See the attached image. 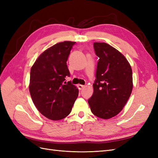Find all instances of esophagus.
Segmentation results:
<instances>
[{
    "mask_svg": "<svg viewBox=\"0 0 158 158\" xmlns=\"http://www.w3.org/2000/svg\"><path fill=\"white\" fill-rule=\"evenodd\" d=\"M77 88H78V89H79L81 90L83 88H84V85H81V84H78V85H77Z\"/></svg>",
    "mask_w": 158,
    "mask_h": 158,
    "instance_id": "1",
    "label": "esophagus"
}]
</instances>
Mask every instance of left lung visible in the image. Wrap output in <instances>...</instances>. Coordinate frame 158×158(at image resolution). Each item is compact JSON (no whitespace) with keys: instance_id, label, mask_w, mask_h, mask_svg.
<instances>
[{"instance_id":"8db88e82","label":"left lung","mask_w":158,"mask_h":158,"mask_svg":"<svg viewBox=\"0 0 158 158\" xmlns=\"http://www.w3.org/2000/svg\"><path fill=\"white\" fill-rule=\"evenodd\" d=\"M99 60L94 93L88 100L94 115L110 119L119 113L133 88L132 70L126 57L106 43H94Z\"/></svg>"}]
</instances>
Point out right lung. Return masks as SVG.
Segmentation results:
<instances>
[{"mask_svg": "<svg viewBox=\"0 0 158 158\" xmlns=\"http://www.w3.org/2000/svg\"><path fill=\"white\" fill-rule=\"evenodd\" d=\"M75 43H56L43 52L31 67L29 91L32 102L49 119L58 121L68 116L78 96L75 85L63 83L70 76L66 61Z\"/></svg>", "mask_w": 158, "mask_h": 158, "instance_id": "add662e5", "label": "right lung"}]
</instances>
